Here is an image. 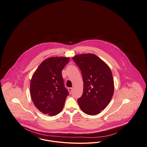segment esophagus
Listing matches in <instances>:
<instances>
[{"instance_id":"1","label":"esophagus","mask_w":147,"mask_h":147,"mask_svg":"<svg viewBox=\"0 0 147 147\" xmlns=\"http://www.w3.org/2000/svg\"><path fill=\"white\" fill-rule=\"evenodd\" d=\"M68 91H69V92L71 94V92H72V91H73V88H69L68 89Z\"/></svg>"}]
</instances>
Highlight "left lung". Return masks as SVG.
Instances as JSON below:
<instances>
[{"label":"left lung","instance_id":"1","mask_svg":"<svg viewBox=\"0 0 147 147\" xmlns=\"http://www.w3.org/2000/svg\"><path fill=\"white\" fill-rule=\"evenodd\" d=\"M72 59L81 70L84 83L83 93L78 99V104L85 113L97 115L106 107L113 94L111 71L94 54L77 55Z\"/></svg>","mask_w":147,"mask_h":147}]
</instances>
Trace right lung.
Instances as JSON below:
<instances>
[{
    "mask_svg": "<svg viewBox=\"0 0 147 147\" xmlns=\"http://www.w3.org/2000/svg\"><path fill=\"white\" fill-rule=\"evenodd\" d=\"M67 57H51L41 63L32 77L30 95L37 109L44 114L55 116L63 109L69 95L62 71L69 62Z\"/></svg>",
    "mask_w": 147,
    "mask_h": 147,
    "instance_id": "right-lung-1",
    "label": "right lung"
}]
</instances>
